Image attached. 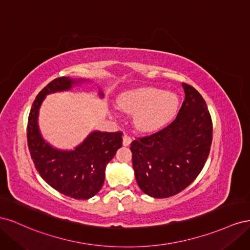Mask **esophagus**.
I'll use <instances>...</instances> for the list:
<instances>
[{"label": "esophagus", "instance_id": "esophagus-1", "mask_svg": "<svg viewBox=\"0 0 250 250\" xmlns=\"http://www.w3.org/2000/svg\"><path fill=\"white\" fill-rule=\"evenodd\" d=\"M131 138L129 137V135H127V134H124L123 135V145L124 146H129L130 144H131Z\"/></svg>", "mask_w": 250, "mask_h": 250}]
</instances>
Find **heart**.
<instances>
[{
  "instance_id": "obj_1",
  "label": "heart",
  "mask_w": 250,
  "mask_h": 250,
  "mask_svg": "<svg viewBox=\"0 0 250 250\" xmlns=\"http://www.w3.org/2000/svg\"><path fill=\"white\" fill-rule=\"evenodd\" d=\"M117 104L120 109L135 113L134 125L144 132L156 131L165 127L176 115L178 98L156 87H143L121 95Z\"/></svg>"
}]
</instances>
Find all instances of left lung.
Listing matches in <instances>:
<instances>
[{
	"mask_svg": "<svg viewBox=\"0 0 250 250\" xmlns=\"http://www.w3.org/2000/svg\"><path fill=\"white\" fill-rule=\"evenodd\" d=\"M185 100L176 119L153 134L134 140L132 166L141 190L167 198L190 186L209 153L213 123L202 96L183 83Z\"/></svg>",
	"mask_w": 250,
	"mask_h": 250,
	"instance_id": "8db88e82",
	"label": "left lung"
}]
</instances>
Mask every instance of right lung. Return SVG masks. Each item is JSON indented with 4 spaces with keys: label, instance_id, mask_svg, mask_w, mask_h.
I'll use <instances>...</instances> for the list:
<instances>
[{
    "label": "right lung",
    "instance_id": "obj_1",
    "mask_svg": "<svg viewBox=\"0 0 250 250\" xmlns=\"http://www.w3.org/2000/svg\"><path fill=\"white\" fill-rule=\"evenodd\" d=\"M84 79L60 77L43 87L34 100L27 126L28 147L36 170L48 185L74 199H88L101 190L105 168L122 147V132L93 131L74 150H59L43 140L39 112L47 95L69 90ZM103 97V93H99Z\"/></svg>",
    "mask_w": 250,
    "mask_h": 250
}]
</instances>
